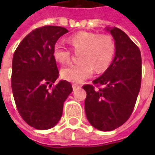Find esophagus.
<instances>
[{"label":"esophagus","instance_id":"obj_1","mask_svg":"<svg viewBox=\"0 0 155 155\" xmlns=\"http://www.w3.org/2000/svg\"><path fill=\"white\" fill-rule=\"evenodd\" d=\"M72 87H73V90H74V91H76V90H78V89H80V88H81V85L73 84H72Z\"/></svg>","mask_w":155,"mask_h":155}]
</instances>
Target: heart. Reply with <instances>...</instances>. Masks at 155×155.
Instances as JSON below:
<instances>
[{
    "label": "heart",
    "instance_id": "1",
    "mask_svg": "<svg viewBox=\"0 0 155 155\" xmlns=\"http://www.w3.org/2000/svg\"><path fill=\"white\" fill-rule=\"evenodd\" d=\"M72 48L79 51L78 59L81 61L70 64L61 70V76L73 83H81L91 77L93 71L102 73L110 67L114 60L116 45L110 35L91 32H80L68 39ZM53 55L60 63L70 61L71 51L65 45L58 41L53 48Z\"/></svg>",
    "mask_w": 155,
    "mask_h": 155
}]
</instances>
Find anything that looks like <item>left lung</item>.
<instances>
[{
  "label": "left lung",
  "mask_w": 155,
  "mask_h": 155,
  "mask_svg": "<svg viewBox=\"0 0 155 155\" xmlns=\"http://www.w3.org/2000/svg\"><path fill=\"white\" fill-rule=\"evenodd\" d=\"M107 30L115 41L114 61L93 84L83 86L87 94L84 101L87 120L101 131L115 130L129 120L140 92L142 72L139 47L120 29Z\"/></svg>",
  "instance_id": "left-lung-1"
}]
</instances>
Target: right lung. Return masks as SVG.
<instances>
[{"instance_id": "obj_1", "label": "right lung", "mask_w": 155, "mask_h": 155, "mask_svg": "<svg viewBox=\"0 0 155 155\" xmlns=\"http://www.w3.org/2000/svg\"><path fill=\"white\" fill-rule=\"evenodd\" d=\"M67 29L45 25L33 30L16 48L12 60V89L19 114L37 130H48L61 120L63 104L73 89L61 81L53 48Z\"/></svg>"}]
</instances>
